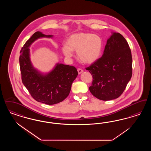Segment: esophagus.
I'll list each match as a JSON object with an SVG mask.
<instances>
[{
	"label": "esophagus",
	"mask_w": 151,
	"mask_h": 151,
	"mask_svg": "<svg viewBox=\"0 0 151 151\" xmlns=\"http://www.w3.org/2000/svg\"><path fill=\"white\" fill-rule=\"evenodd\" d=\"M78 72L79 74H81L82 72H83V70L82 69H80V68H78Z\"/></svg>",
	"instance_id": "34e87169"
}]
</instances>
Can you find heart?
Returning <instances> with one entry per match:
<instances>
[{"label": "heart", "instance_id": "1", "mask_svg": "<svg viewBox=\"0 0 151 151\" xmlns=\"http://www.w3.org/2000/svg\"><path fill=\"white\" fill-rule=\"evenodd\" d=\"M103 48L100 36L89 33H78L70 36L62 47L65 57L70 58L76 51L79 60L85 64H92L101 57Z\"/></svg>", "mask_w": 151, "mask_h": 151}]
</instances>
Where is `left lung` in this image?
I'll return each instance as SVG.
<instances>
[{
    "mask_svg": "<svg viewBox=\"0 0 151 151\" xmlns=\"http://www.w3.org/2000/svg\"><path fill=\"white\" fill-rule=\"evenodd\" d=\"M129 45L119 33L112 32L101 58L86 68L93 77L91 93L103 101L114 100L124 91L132 76Z\"/></svg>",
    "mask_w": 151,
    "mask_h": 151,
    "instance_id": "1",
    "label": "left lung"
}]
</instances>
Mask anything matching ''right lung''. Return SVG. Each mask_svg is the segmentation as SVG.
Segmentation results:
<instances>
[{"label": "right lung", "instance_id": "right-lung-1", "mask_svg": "<svg viewBox=\"0 0 151 151\" xmlns=\"http://www.w3.org/2000/svg\"><path fill=\"white\" fill-rule=\"evenodd\" d=\"M52 37L36 32L22 47L19 58L23 84L35 100L47 105L56 104L65 99L78 75L75 67L62 63H57L51 71L45 73L34 67L30 58V45L38 38Z\"/></svg>", "mask_w": 151, "mask_h": 151}]
</instances>
